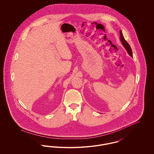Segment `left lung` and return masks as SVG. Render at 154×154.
<instances>
[{
  "label": "left lung",
  "mask_w": 154,
  "mask_h": 154,
  "mask_svg": "<svg viewBox=\"0 0 154 154\" xmlns=\"http://www.w3.org/2000/svg\"><path fill=\"white\" fill-rule=\"evenodd\" d=\"M120 40L122 42V44H123V45L124 46L128 54L132 57L133 56H132V49L131 48V46L129 45V44H128V43L125 40L121 30H120Z\"/></svg>",
  "instance_id": "left-lung-1"
}]
</instances>
